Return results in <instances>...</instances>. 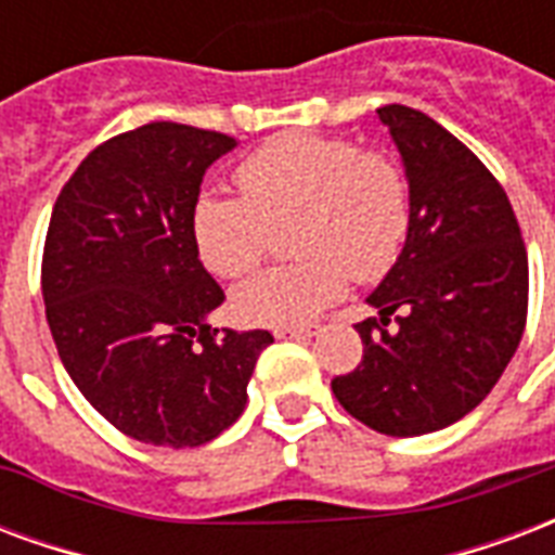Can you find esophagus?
<instances>
[{"label":"esophagus","mask_w":555,"mask_h":555,"mask_svg":"<svg viewBox=\"0 0 555 555\" xmlns=\"http://www.w3.org/2000/svg\"><path fill=\"white\" fill-rule=\"evenodd\" d=\"M322 327L319 324H307V327H286V331H274L278 339H312V336H319Z\"/></svg>","instance_id":"esophagus-1"}]
</instances>
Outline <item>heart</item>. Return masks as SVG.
<instances>
[{
  "label": "heart",
  "instance_id": "b5f03b06",
  "mask_svg": "<svg viewBox=\"0 0 555 555\" xmlns=\"http://www.w3.org/2000/svg\"><path fill=\"white\" fill-rule=\"evenodd\" d=\"M243 198L202 195L193 240L219 278H245L269 251L272 231L295 224L301 262L254 278L233 295L248 324L301 327L357 281L389 272L410 231V186L395 160L351 140L281 134L236 166Z\"/></svg>",
  "mask_w": 555,
  "mask_h": 555
}]
</instances>
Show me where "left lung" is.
I'll list each match as a JSON object with an SVG mask.
<instances>
[{
	"label": "left lung",
	"mask_w": 555,
	"mask_h": 555,
	"mask_svg": "<svg viewBox=\"0 0 555 555\" xmlns=\"http://www.w3.org/2000/svg\"><path fill=\"white\" fill-rule=\"evenodd\" d=\"M410 183V231L357 324L362 362L336 401L383 436H424L494 389L527 324L530 269L494 175L451 131L403 104L377 107ZM396 324H390V319Z\"/></svg>",
	"instance_id": "8db88e82"
}]
</instances>
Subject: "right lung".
I'll list each match as a JSON object with an SVG mask.
<instances>
[{
    "label": "right lung",
    "mask_w": 555,
    "mask_h": 555,
    "mask_svg": "<svg viewBox=\"0 0 555 555\" xmlns=\"http://www.w3.org/2000/svg\"><path fill=\"white\" fill-rule=\"evenodd\" d=\"M236 140L149 122L87 154L52 210L46 322L78 391L116 430L198 448L240 418L269 331L210 327L224 301L198 260L204 172Z\"/></svg>",
    "instance_id": "obj_1"
}]
</instances>
